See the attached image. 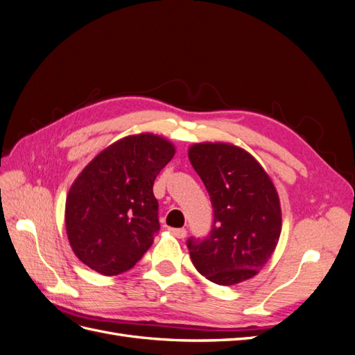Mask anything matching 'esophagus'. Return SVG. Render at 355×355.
I'll return each instance as SVG.
<instances>
[{
    "instance_id": "34e87169",
    "label": "esophagus",
    "mask_w": 355,
    "mask_h": 355,
    "mask_svg": "<svg viewBox=\"0 0 355 355\" xmlns=\"http://www.w3.org/2000/svg\"><path fill=\"white\" fill-rule=\"evenodd\" d=\"M168 232L175 235L176 239H185L187 237V230L185 228H168Z\"/></svg>"
}]
</instances>
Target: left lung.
<instances>
[{
    "label": "left lung",
    "mask_w": 355,
    "mask_h": 355,
    "mask_svg": "<svg viewBox=\"0 0 355 355\" xmlns=\"http://www.w3.org/2000/svg\"><path fill=\"white\" fill-rule=\"evenodd\" d=\"M188 157L206 185L214 216L206 239L188 240L191 261L219 286L249 280L270 261L282 234L272 180L252 154L232 144H196Z\"/></svg>",
    "instance_id": "1"
}]
</instances>
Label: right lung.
Listing matches in <instances>:
<instances>
[{"label": "right lung", "instance_id": "add662e5", "mask_svg": "<svg viewBox=\"0 0 355 355\" xmlns=\"http://www.w3.org/2000/svg\"><path fill=\"white\" fill-rule=\"evenodd\" d=\"M167 139L125 136L96 155L68 192L65 225L72 252L102 275L130 270L159 230L157 175L175 155Z\"/></svg>", "mask_w": 355, "mask_h": 355}]
</instances>
